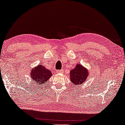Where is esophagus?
<instances>
[{"label": "esophagus", "mask_w": 125, "mask_h": 125, "mask_svg": "<svg viewBox=\"0 0 125 125\" xmlns=\"http://www.w3.org/2000/svg\"><path fill=\"white\" fill-rule=\"evenodd\" d=\"M56 73H63L62 70H57Z\"/></svg>", "instance_id": "obj_1"}]
</instances>
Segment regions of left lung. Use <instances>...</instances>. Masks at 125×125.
I'll return each instance as SVG.
<instances>
[{"instance_id": "8db88e82", "label": "left lung", "mask_w": 125, "mask_h": 125, "mask_svg": "<svg viewBox=\"0 0 125 125\" xmlns=\"http://www.w3.org/2000/svg\"><path fill=\"white\" fill-rule=\"evenodd\" d=\"M89 75V72L88 70L81 64H77L75 68L70 71V79L71 82L78 87L86 81Z\"/></svg>"}]
</instances>
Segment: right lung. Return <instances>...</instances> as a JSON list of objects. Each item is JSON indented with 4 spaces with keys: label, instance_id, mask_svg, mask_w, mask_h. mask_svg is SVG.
Instances as JSON below:
<instances>
[{
    "label": "right lung",
    "instance_id": "1",
    "mask_svg": "<svg viewBox=\"0 0 125 125\" xmlns=\"http://www.w3.org/2000/svg\"><path fill=\"white\" fill-rule=\"evenodd\" d=\"M30 76L32 81L38 86L45 84L52 76L50 70L46 69L42 64H39L37 66L32 68L30 71Z\"/></svg>",
    "mask_w": 125,
    "mask_h": 125
}]
</instances>
